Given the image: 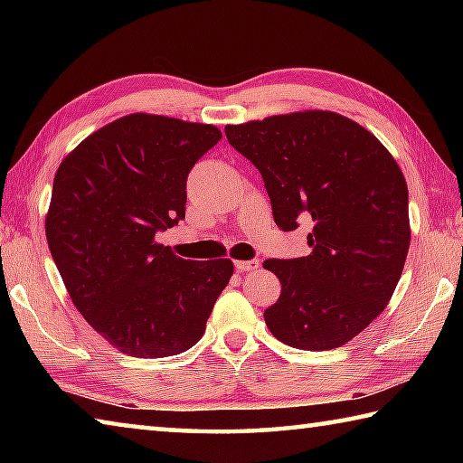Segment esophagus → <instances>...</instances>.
<instances>
[{
    "label": "esophagus",
    "instance_id": "1",
    "mask_svg": "<svg viewBox=\"0 0 463 463\" xmlns=\"http://www.w3.org/2000/svg\"><path fill=\"white\" fill-rule=\"evenodd\" d=\"M260 268V260H249V261H234V269L237 271H253Z\"/></svg>",
    "mask_w": 463,
    "mask_h": 463
}]
</instances>
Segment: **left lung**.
Here are the masks:
<instances>
[{"instance_id":"8db88e82","label":"left lung","mask_w":463,"mask_h":463,"mask_svg":"<svg viewBox=\"0 0 463 463\" xmlns=\"http://www.w3.org/2000/svg\"><path fill=\"white\" fill-rule=\"evenodd\" d=\"M224 135L260 169L281 231H296L300 216L315 224L310 255L263 263L281 284L265 325L289 347H341L386 308L402 276L411 229L401 167L372 132L323 109Z\"/></svg>"}]
</instances>
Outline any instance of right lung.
Here are the masks:
<instances>
[{
  "label": "right lung",
  "mask_w": 463,
  "mask_h": 463,
  "mask_svg": "<svg viewBox=\"0 0 463 463\" xmlns=\"http://www.w3.org/2000/svg\"><path fill=\"white\" fill-rule=\"evenodd\" d=\"M221 138L210 124L130 114L85 138L54 175V265L75 308L122 354L194 347L229 284L231 260H182L155 241L185 218L187 175Z\"/></svg>",
  "instance_id": "add662e5"
}]
</instances>
